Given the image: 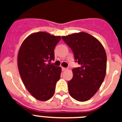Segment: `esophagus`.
<instances>
[{
  "label": "esophagus",
  "mask_w": 122,
  "mask_h": 122,
  "mask_svg": "<svg viewBox=\"0 0 122 122\" xmlns=\"http://www.w3.org/2000/svg\"><path fill=\"white\" fill-rule=\"evenodd\" d=\"M66 70H67V68H64V67H62V71H66Z\"/></svg>",
  "instance_id": "34e87169"
}]
</instances>
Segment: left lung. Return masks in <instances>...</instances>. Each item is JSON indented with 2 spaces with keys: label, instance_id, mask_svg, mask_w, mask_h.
I'll use <instances>...</instances> for the list:
<instances>
[{
  "label": "left lung",
  "instance_id": "1",
  "mask_svg": "<svg viewBox=\"0 0 122 122\" xmlns=\"http://www.w3.org/2000/svg\"><path fill=\"white\" fill-rule=\"evenodd\" d=\"M71 48L80 67L72 69L73 77L68 81V92L79 102L88 100L96 93L106 73L107 56L100 42L84 32L62 36Z\"/></svg>",
  "mask_w": 122,
  "mask_h": 122
}]
</instances>
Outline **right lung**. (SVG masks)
Returning <instances> with one entry per match:
<instances>
[{
  "label": "right lung",
  "mask_w": 122,
  "mask_h": 122,
  "mask_svg": "<svg viewBox=\"0 0 122 122\" xmlns=\"http://www.w3.org/2000/svg\"><path fill=\"white\" fill-rule=\"evenodd\" d=\"M60 39V36L38 32L29 35L19 48L18 67L20 77L28 92L38 100L51 99L60 78L61 67L51 64Z\"/></svg>",
  "instance_id": "1"
}]
</instances>
